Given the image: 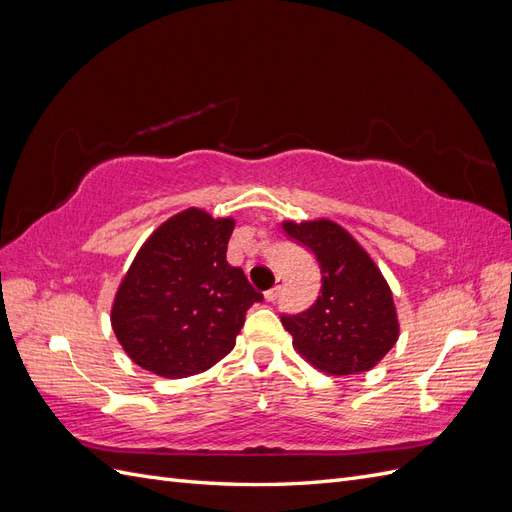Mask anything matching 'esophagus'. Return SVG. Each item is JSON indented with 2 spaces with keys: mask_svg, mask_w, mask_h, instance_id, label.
<instances>
[{
  "mask_svg": "<svg viewBox=\"0 0 512 512\" xmlns=\"http://www.w3.org/2000/svg\"><path fill=\"white\" fill-rule=\"evenodd\" d=\"M282 288H284V280H282V277H277V282H275V286H273L271 290H267V292H265V299H267V301H275L277 297H280V292H282Z\"/></svg>",
  "mask_w": 512,
  "mask_h": 512,
  "instance_id": "esophagus-1",
  "label": "esophagus"
}]
</instances>
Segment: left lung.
<instances>
[{
  "label": "left lung",
  "mask_w": 512,
  "mask_h": 512,
  "mask_svg": "<svg viewBox=\"0 0 512 512\" xmlns=\"http://www.w3.org/2000/svg\"><path fill=\"white\" fill-rule=\"evenodd\" d=\"M286 235L314 254L320 294L301 314H282L292 344L333 376L374 367L399 335L389 284L350 232L331 220L284 222Z\"/></svg>",
  "instance_id": "8db88e82"
}]
</instances>
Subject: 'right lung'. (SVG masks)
Segmentation results:
<instances>
[{
  "label": "right lung",
  "instance_id": "right-lung-1",
  "mask_svg": "<svg viewBox=\"0 0 512 512\" xmlns=\"http://www.w3.org/2000/svg\"><path fill=\"white\" fill-rule=\"evenodd\" d=\"M235 220L188 209L164 222L136 254L111 312L130 359L164 378L200 374L235 348L262 294L226 262Z\"/></svg>",
  "mask_w": 512,
  "mask_h": 512
}]
</instances>
